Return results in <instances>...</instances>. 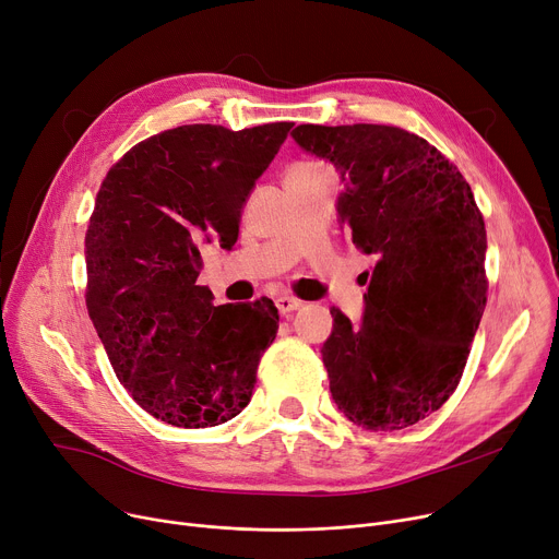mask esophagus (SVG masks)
Listing matches in <instances>:
<instances>
[{
    "label": "esophagus",
    "mask_w": 559,
    "mask_h": 559,
    "mask_svg": "<svg viewBox=\"0 0 559 559\" xmlns=\"http://www.w3.org/2000/svg\"><path fill=\"white\" fill-rule=\"evenodd\" d=\"M301 306H304V304H301L299 299H295V297H278V299H276V308H278L281 314L295 312V310H299Z\"/></svg>",
    "instance_id": "34e87169"
}]
</instances>
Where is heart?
Wrapping results in <instances>:
<instances>
[{
	"mask_svg": "<svg viewBox=\"0 0 559 559\" xmlns=\"http://www.w3.org/2000/svg\"><path fill=\"white\" fill-rule=\"evenodd\" d=\"M295 169H304V171H314V169H324L321 165H314V163H301V165H297Z\"/></svg>",
	"mask_w": 559,
	"mask_h": 559,
	"instance_id": "b5f03b06",
	"label": "heart"
}]
</instances>
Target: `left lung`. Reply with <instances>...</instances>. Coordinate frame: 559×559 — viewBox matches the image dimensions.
<instances>
[{
	"label": "left lung",
	"mask_w": 559,
	"mask_h": 559,
	"mask_svg": "<svg viewBox=\"0 0 559 559\" xmlns=\"http://www.w3.org/2000/svg\"><path fill=\"white\" fill-rule=\"evenodd\" d=\"M292 138L340 169V219L376 258L362 324L331 310V394L367 430L413 426L455 392L485 312L483 213L460 169L405 129L301 124Z\"/></svg>",
	"instance_id": "left-lung-1"
}]
</instances>
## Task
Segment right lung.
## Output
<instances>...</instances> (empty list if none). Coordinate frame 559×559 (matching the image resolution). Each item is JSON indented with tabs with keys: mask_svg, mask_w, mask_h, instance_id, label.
Instances as JSON below:
<instances>
[{
	"mask_svg": "<svg viewBox=\"0 0 559 559\" xmlns=\"http://www.w3.org/2000/svg\"><path fill=\"white\" fill-rule=\"evenodd\" d=\"M295 122L186 124L138 142L97 192L85 306L115 376L152 417L219 426L249 405L278 331L272 299L213 306L201 247L238 240L242 205Z\"/></svg>",
	"mask_w": 559,
	"mask_h": 559,
	"instance_id": "right-lung-1",
	"label": "right lung"
}]
</instances>
